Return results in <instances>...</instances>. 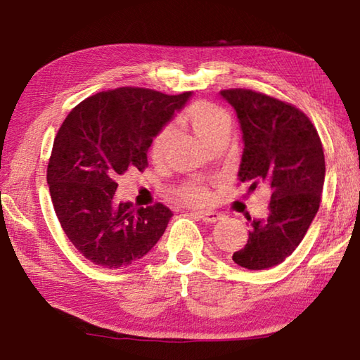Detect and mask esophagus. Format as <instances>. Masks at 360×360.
Returning <instances> with one entry per match:
<instances>
[{
  "mask_svg": "<svg viewBox=\"0 0 360 360\" xmlns=\"http://www.w3.org/2000/svg\"><path fill=\"white\" fill-rule=\"evenodd\" d=\"M198 217L201 218L202 221H206V223H215V221H218V220H221V214H218V212H214V210H198Z\"/></svg>",
  "mask_w": 360,
  "mask_h": 360,
  "instance_id": "1",
  "label": "esophagus"
}]
</instances>
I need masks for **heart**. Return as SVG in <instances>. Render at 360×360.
Instances as JSON below:
<instances>
[{
	"instance_id": "obj_1",
	"label": "heart",
	"mask_w": 360,
	"mask_h": 360,
	"mask_svg": "<svg viewBox=\"0 0 360 360\" xmlns=\"http://www.w3.org/2000/svg\"><path fill=\"white\" fill-rule=\"evenodd\" d=\"M181 122L190 126L196 136H198L204 143H210L214 139L221 136L223 132H229L231 129V115L220 105L209 101H196L190 104L184 114L181 115ZM172 140V128H162L156 137L151 142V158L154 160H160L165 156L168 143ZM173 193L179 200L188 204H204L209 200V188L200 179L187 181L179 187L173 190Z\"/></svg>"
}]
</instances>
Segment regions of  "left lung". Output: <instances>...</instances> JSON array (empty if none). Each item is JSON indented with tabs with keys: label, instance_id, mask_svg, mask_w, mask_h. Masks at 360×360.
<instances>
[{
	"label": "left lung",
	"instance_id": "8db88e82",
	"mask_svg": "<svg viewBox=\"0 0 360 360\" xmlns=\"http://www.w3.org/2000/svg\"><path fill=\"white\" fill-rule=\"evenodd\" d=\"M243 132L240 182L271 187L265 218L250 221L248 242L232 255L237 265L265 270L284 262L304 238L321 202L325 153L311 120L295 105L250 89L220 91Z\"/></svg>",
	"mask_w": 360,
	"mask_h": 360
}]
</instances>
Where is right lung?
Masks as SVG:
<instances>
[{
	"label": "right lung",
	"mask_w": 360,
	"mask_h": 360,
	"mask_svg": "<svg viewBox=\"0 0 360 360\" xmlns=\"http://www.w3.org/2000/svg\"><path fill=\"white\" fill-rule=\"evenodd\" d=\"M190 95L118 87L86 98L63 120L46 181L63 232L90 262L129 266L165 232L172 210L162 202L140 209L118 202L117 178L145 170L153 137Z\"/></svg>",
	"instance_id": "right-lung-1"
}]
</instances>
